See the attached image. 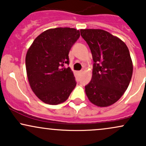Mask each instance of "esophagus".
<instances>
[{
    "instance_id": "obj_1",
    "label": "esophagus",
    "mask_w": 146,
    "mask_h": 146,
    "mask_svg": "<svg viewBox=\"0 0 146 146\" xmlns=\"http://www.w3.org/2000/svg\"><path fill=\"white\" fill-rule=\"evenodd\" d=\"M83 73V71H80L79 72V74H82V73Z\"/></svg>"
}]
</instances>
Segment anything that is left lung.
Segmentation results:
<instances>
[{"label":"left lung","instance_id":"8db88e82","mask_svg":"<svg viewBox=\"0 0 146 146\" xmlns=\"http://www.w3.org/2000/svg\"><path fill=\"white\" fill-rule=\"evenodd\" d=\"M80 33L94 61L86 94L94 105L109 106L121 98L131 80L133 65L130 52L121 39L104 30L86 29Z\"/></svg>","mask_w":146,"mask_h":146}]
</instances>
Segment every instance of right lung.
Instances as JSON below:
<instances>
[{
  "instance_id": "1",
  "label": "right lung",
  "mask_w": 146,
  "mask_h": 146,
  "mask_svg": "<svg viewBox=\"0 0 146 146\" xmlns=\"http://www.w3.org/2000/svg\"><path fill=\"white\" fill-rule=\"evenodd\" d=\"M80 36V31L74 28L47 29L37 37L27 52L30 87L44 103H63L76 86L73 71L64 65L69 64L68 53Z\"/></svg>"
}]
</instances>
